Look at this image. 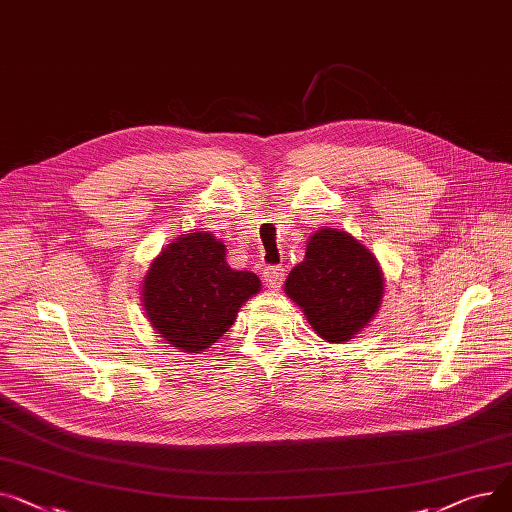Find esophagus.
<instances>
[{
	"instance_id": "obj_1",
	"label": "esophagus",
	"mask_w": 512,
	"mask_h": 512,
	"mask_svg": "<svg viewBox=\"0 0 512 512\" xmlns=\"http://www.w3.org/2000/svg\"><path fill=\"white\" fill-rule=\"evenodd\" d=\"M262 277H264V285H266L268 289L279 291L281 285H283V281H285V268H283V266H266Z\"/></svg>"
}]
</instances>
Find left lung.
Returning <instances> with one entry per match:
<instances>
[{
    "instance_id": "8db88e82",
    "label": "left lung",
    "mask_w": 512,
    "mask_h": 512,
    "mask_svg": "<svg viewBox=\"0 0 512 512\" xmlns=\"http://www.w3.org/2000/svg\"><path fill=\"white\" fill-rule=\"evenodd\" d=\"M285 293L302 308L318 337L343 343L378 312L384 277L374 254L355 237L320 229L310 237L306 258L291 268Z\"/></svg>"
}]
</instances>
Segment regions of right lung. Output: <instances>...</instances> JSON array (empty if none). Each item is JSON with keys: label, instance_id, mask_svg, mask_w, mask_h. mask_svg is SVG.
I'll use <instances>...</instances> for the list:
<instances>
[{"label": "right lung", "instance_id": "obj_1", "mask_svg": "<svg viewBox=\"0 0 512 512\" xmlns=\"http://www.w3.org/2000/svg\"><path fill=\"white\" fill-rule=\"evenodd\" d=\"M225 246L213 233L177 237L150 264L142 283V306L157 333L188 353H200L223 337L260 279L233 270Z\"/></svg>", "mask_w": 512, "mask_h": 512}]
</instances>
